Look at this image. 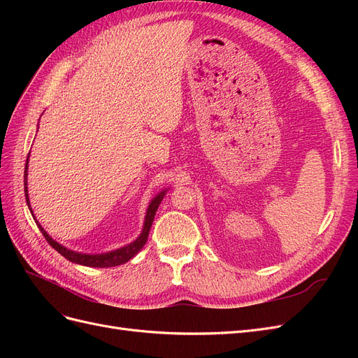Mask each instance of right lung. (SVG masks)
<instances>
[{"mask_svg":"<svg viewBox=\"0 0 358 358\" xmlns=\"http://www.w3.org/2000/svg\"><path fill=\"white\" fill-rule=\"evenodd\" d=\"M29 157V155H28ZM28 159L27 158V164H25V175H24V187H25V199H27V204L29 208V212L32 215V218L36 220L34 213H32V209H31V204H29V197H28V183H27V176H28ZM167 189L161 191L158 196H155L152 200H150L149 206H148V210H146V216H145V224H143V230L142 233H140V236L137 237V239L134 242H131L129 245L124 246V248H119L116 249V251H110V252H106V254H82V252H76V251H71V249L66 248L59 245L57 241H53L52 237L45 231V229L38 224V221L36 220V224L38 225V229L41 231V234L45 236V239L48 241V243L53 248L57 249V251L64 257L67 258L69 262L71 263H76V264H82V266H88V267H115V266H121L124 263H127L128 259H131L140 249H142L148 241V236H149V230L150 227H152V222H154V218H155V213H157V209L158 206L161 203V200L164 199Z\"/></svg>","mask_w":358,"mask_h":358,"instance_id":"1","label":"right lung"}]
</instances>
